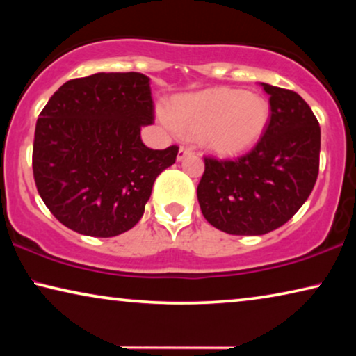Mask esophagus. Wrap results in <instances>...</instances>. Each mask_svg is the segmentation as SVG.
<instances>
[{
  "label": "esophagus",
  "mask_w": 356,
  "mask_h": 356,
  "mask_svg": "<svg viewBox=\"0 0 356 356\" xmlns=\"http://www.w3.org/2000/svg\"><path fill=\"white\" fill-rule=\"evenodd\" d=\"M191 154H193V149L189 147V145H181V147H179V150H178L177 159L183 160L184 157H186V155H191Z\"/></svg>",
  "instance_id": "esophagus-1"
}]
</instances>
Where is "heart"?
I'll return each mask as SVG.
<instances>
[{
  "instance_id": "b5f03b06",
  "label": "heart",
  "mask_w": 356,
  "mask_h": 356,
  "mask_svg": "<svg viewBox=\"0 0 356 356\" xmlns=\"http://www.w3.org/2000/svg\"><path fill=\"white\" fill-rule=\"evenodd\" d=\"M163 120L184 138H197L218 155H235L254 145L269 121V104L256 94L213 87L173 99Z\"/></svg>"
}]
</instances>
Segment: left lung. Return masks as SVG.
Returning a JSON list of instances; mask_svg holds the SVG:
<instances>
[{"label": "left lung", "mask_w": 356, "mask_h": 356, "mask_svg": "<svg viewBox=\"0 0 356 356\" xmlns=\"http://www.w3.org/2000/svg\"><path fill=\"white\" fill-rule=\"evenodd\" d=\"M270 113L262 138L236 159L204 157L197 199L202 216L230 235H264L298 212L319 173L321 128L293 90L262 84Z\"/></svg>", "instance_id": "left-lung-1"}]
</instances>
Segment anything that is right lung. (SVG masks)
<instances>
[{
  "label": "right lung",
  "instance_id": "add662e5",
  "mask_svg": "<svg viewBox=\"0 0 356 356\" xmlns=\"http://www.w3.org/2000/svg\"><path fill=\"white\" fill-rule=\"evenodd\" d=\"M154 118L149 77L140 72H97L51 95L35 124L32 170L63 225L110 238L140 220L155 178L178 155V145H144L140 128Z\"/></svg>",
  "mask_w": 356,
  "mask_h": 356
}]
</instances>
